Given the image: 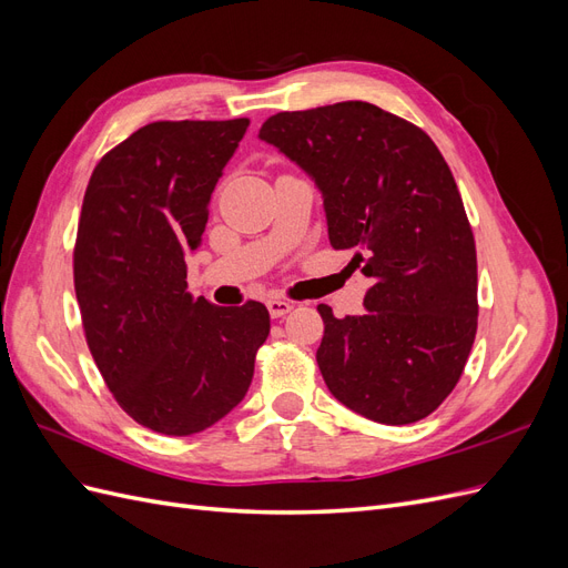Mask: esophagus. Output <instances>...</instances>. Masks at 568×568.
<instances>
[{
    "label": "esophagus",
    "instance_id": "obj_1",
    "mask_svg": "<svg viewBox=\"0 0 568 568\" xmlns=\"http://www.w3.org/2000/svg\"><path fill=\"white\" fill-rule=\"evenodd\" d=\"M267 311H270V315L277 320V317H284L286 313H291L294 311V303H288V301H284V298H270L267 301Z\"/></svg>",
    "mask_w": 568,
    "mask_h": 568
}]
</instances>
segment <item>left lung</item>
Returning <instances> with one entry per match:
<instances>
[{"label":"left lung","instance_id":"8db88e82","mask_svg":"<svg viewBox=\"0 0 568 568\" xmlns=\"http://www.w3.org/2000/svg\"><path fill=\"white\" fill-rule=\"evenodd\" d=\"M263 142L315 182L334 248L372 280L365 315L317 305L332 395L379 424L448 398L476 336V246L455 178L424 130L367 101L267 118Z\"/></svg>","mask_w":568,"mask_h":568}]
</instances>
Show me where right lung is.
Segmentation results:
<instances>
[{"label":"right lung","instance_id":"right-lung-1","mask_svg":"<svg viewBox=\"0 0 568 568\" xmlns=\"http://www.w3.org/2000/svg\"><path fill=\"white\" fill-rule=\"evenodd\" d=\"M251 120H159L101 159L84 192L75 296L94 363L128 415L192 436L232 412L270 334L263 303L186 291L211 194Z\"/></svg>","mask_w":568,"mask_h":568}]
</instances>
